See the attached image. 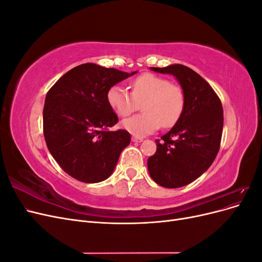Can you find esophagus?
Instances as JSON below:
<instances>
[{"instance_id":"obj_1","label":"esophagus","mask_w":262,"mask_h":262,"mask_svg":"<svg viewBox=\"0 0 262 262\" xmlns=\"http://www.w3.org/2000/svg\"><path fill=\"white\" fill-rule=\"evenodd\" d=\"M132 141L136 142V143H140V142L143 141V139H142V138H138V137H133V138H132Z\"/></svg>"}]
</instances>
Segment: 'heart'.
Here are the masks:
<instances>
[{"instance_id":"heart-1","label":"heart","mask_w":262,"mask_h":262,"mask_svg":"<svg viewBox=\"0 0 262 262\" xmlns=\"http://www.w3.org/2000/svg\"><path fill=\"white\" fill-rule=\"evenodd\" d=\"M109 106L120 117L137 112L143 102V114L122 121L123 129L136 137H145L163 125L175 124L185 107V94L181 87L150 73L138 76L131 83V94L122 86L115 85L107 93Z\"/></svg>"}]
</instances>
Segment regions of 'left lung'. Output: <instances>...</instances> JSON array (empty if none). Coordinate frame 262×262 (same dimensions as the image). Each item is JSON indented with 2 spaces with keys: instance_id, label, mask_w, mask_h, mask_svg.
<instances>
[{
  "instance_id": "obj_1",
  "label": "left lung",
  "mask_w": 262,
  "mask_h": 262,
  "mask_svg": "<svg viewBox=\"0 0 262 262\" xmlns=\"http://www.w3.org/2000/svg\"><path fill=\"white\" fill-rule=\"evenodd\" d=\"M176 77L185 94V107L170 131L156 140L148 157L149 176L162 187L180 188L199 178L215 160L223 131V107L210 84L182 64L149 68Z\"/></svg>"
}]
</instances>
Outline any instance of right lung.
I'll return each mask as SVG.
<instances>
[{
    "mask_svg": "<svg viewBox=\"0 0 262 262\" xmlns=\"http://www.w3.org/2000/svg\"><path fill=\"white\" fill-rule=\"evenodd\" d=\"M137 73L85 63L70 70L48 92L43 134L60 167L77 180L96 184L115 170L130 144L125 130L109 131L118 117L107 100L112 87Z\"/></svg>",
    "mask_w": 262,
    "mask_h": 262,
    "instance_id": "1",
    "label": "right lung"
}]
</instances>
